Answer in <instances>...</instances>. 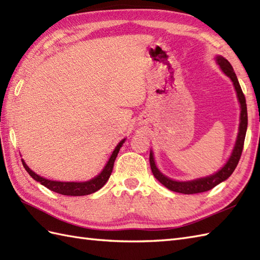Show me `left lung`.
<instances>
[{"label":"left lung","instance_id":"1","mask_svg":"<svg viewBox=\"0 0 260 260\" xmlns=\"http://www.w3.org/2000/svg\"><path fill=\"white\" fill-rule=\"evenodd\" d=\"M217 61L220 66V68L222 69L223 73L227 75L229 78L233 80L235 89L237 91V96H238L240 107H241V113H240V125H239V133L238 137H237V142L234 148V152L231 154L229 161L224 167L213 175L207 176V178L193 180V181H187V182H178L173 181L167 176L163 175L159 171L157 170L155 162H154L153 153H150V164H151V170L153 172V175L161 182V183L167 186L169 190L179 192V193H184V194H194V193H201L206 192L213 189L215 185L221 183L222 181L227 180L229 176L233 174L235 169L238 165V162L241 156L242 150H244V143H245V137H246V132H247V125H248V115H247V105H246V98L244 92L241 90V87L239 85V81L237 79V76L234 71L233 66L230 64L227 59L223 57H217Z\"/></svg>","mask_w":260,"mask_h":260}]
</instances>
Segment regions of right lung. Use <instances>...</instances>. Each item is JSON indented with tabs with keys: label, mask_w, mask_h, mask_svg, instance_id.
Returning <instances> with one entry per match:
<instances>
[{
	"label": "right lung",
	"mask_w": 260,
	"mask_h": 260,
	"mask_svg": "<svg viewBox=\"0 0 260 260\" xmlns=\"http://www.w3.org/2000/svg\"><path fill=\"white\" fill-rule=\"evenodd\" d=\"M125 140L121 141L119 144L116 146L114 150L112 156H110L109 161L107 162L106 167L103 170V172L97 175L96 178H93L90 181L87 182H58V181H51V180H47L45 178H41L40 175L36 174L33 172L30 168L27 167L24 161H22V164H23L24 169L26 170V172L29 173L32 179H35L36 181L40 182L42 185H45L48 187L49 190H51L53 192H57L59 194H63V196H71V197H80V196H88L91 194V193L98 191L99 189L105 185V183L108 181L110 174L113 172V168H114V162L116 159V156L119 152V148L123 145Z\"/></svg>",
	"instance_id": "1"
}]
</instances>
